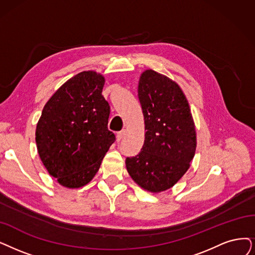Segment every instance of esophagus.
<instances>
[{
	"mask_svg": "<svg viewBox=\"0 0 255 255\" xmlns=\"http://www.w3.org/2000/svg\"><path fill=\"white\" fill-rule=\"evenodd\" d=\"M125 135H126V130L125 129L118 131V133H117V141H120L122 138H124Z\"/></svg>",
	"mask_w": 255,
	"mask_h": 255,
	"instance_id": "obj_1",
	"label": "esophagus"
}]
</instances>
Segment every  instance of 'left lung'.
<instances>
[{"label":"left lung","mask_w":255,"mask_h":255,"mask_svg":"<svg viewBox=\"0 0 255 255\" xmlns=\"http://www.w3.org/2000/svg\"><path fill=\"white\" fill-rule=\"evenodd\" d=\"M138 97L144 117V143L127 158L130 178L142 189L158 193L174 186L190 167L197 147L196 126L179 85L156 71L141 73Z\"/></svg>","instance_id":"obj_1"}]
</instances>
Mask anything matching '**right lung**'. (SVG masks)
I'll return each mask as SVG.
<instances>
[{"instance_id":"obj_1","label":"right lung","mask_w":255,"mask_h":255,"mask_svg":"<svg viewBox=\"0 0 255 255\" xmlns=\"http://www.w3.org/2000/svg\"><path fill=\"white\" fill-rule=\"evenodd\" d=\"M106 78L83 71L60 86L45 105L35 129L37 152L49 175L67 188L92 181L115 135L108 129Z\"/></svg>"}]
</instances>
